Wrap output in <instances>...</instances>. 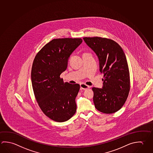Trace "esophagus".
Here are the masks:
<instances>
[{
    "instance_id": "1",
    "label": "esophagus",
    "mask_w": 153,
    "mask_h": 153,
    "mask_svg": "<svg viewBox=\"0 0 153 153\" xmlns=\"http://www.w3.org/2000/svg\"><path fill=\"white\" fill-rule=\"evenodd\" d=\"M80 88H81V89H82V90H86V89H88V88H90V86H89L87 85H86V84H84V83L80 84Z\"/></svg>"
}]
</instances>
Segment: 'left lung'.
I'll list each match as a JSON object with an SVG mask.
<instances>
[{"label": "left lung", "mask_w": 153, "mask_h": 153, "mask_svg": "<svg viewBox=\"0 0 153 153\" xmlns=\"http://www.w3.org/2000/svg\"><path fill=\"white\" fill-rule=\"evenodd\" d=\"M83 40L98 57L99 70L104 74L102 88H92L95 107L104 113L116 112L125 104L130 90L125 54L119 44L109 39L85 37Z\"/></svg>", "instance_id": "1"}]
</instances>
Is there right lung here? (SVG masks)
Segmentation results:
<instances>
[{
	"label": "right lung",
	"instance_id": "add662e5",
	"mask_svg": "<svg viewBox=\"0 0 153 153\" xmlns=\"http://www.w3.org/2000/svg\"><path fill=\"white\" fill-rule=\"evenodd\" d=\"M82 41L80 38L53 39L38 52L33 63L31 80L35 98L44 114L55 121L68 120L76 111L80 86L64 83L59 76Z\"/></svg>",
	"mask_w": 153,
	"mask_h": 153
}]
</instances>
